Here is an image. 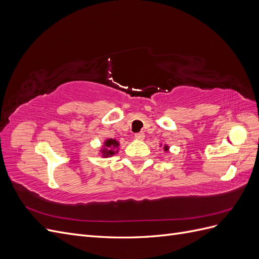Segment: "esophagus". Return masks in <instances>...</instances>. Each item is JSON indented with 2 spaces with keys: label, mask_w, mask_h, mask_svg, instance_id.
I'll list each match as a JSON object with an SVG mask.
<instances>
[{
  "label": "esophagus",
  "mask_w": 259,
  "mask_h": 259,
  "mask_svg": "<svg viewBox=\"0 0 259 259\" xmlns=\"http://www.w3.org/2000/svg\"><path fill=\"white\" fill-rule=\"evenodd\" d=\"M135 138L136 139H139V140H143L145 138V133L140 132V133H136L135 134Z\"/></svg>",
  "instance_id": "esophagus-1"
}]
</instances>
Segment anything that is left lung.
<instances>
[{"mask_svg":"<svg viewBox=\"0 0 259 259\" xmlns=\"http://www.w3.org/2000/svg\"><path fill=\"white\" fill-rule=\"evenodd\" d=\"M164 149H165V150H167V149H168V148H167V147L165 146V147H164Z\"/></svg>","mask_w":259,"mask_h":259,"instance_id":"obj_1","label":"left lung"}]
</instances>
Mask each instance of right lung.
I'll list each match as a JSON object with an SVG mask.
<instances>
[{
	"instance_id": "obj_1",
	"label": "right lung",
	"mask_w": 259,
	"mask_h": 259,
	"mask_svg": "<svg viewBox=\"0 0 259 259\" xmlns=\"http://www.w3.org/2000/svg\"><path fill=\"white\" fill-rule=\"evenodd\" d=\"M117 146H119V143H117L115 139H108V140H106V143H105V147L106 148L103 149V154L105 156H109V155L114 154L113 149L116 148Z\"/></svg>"
}]
</instances>
